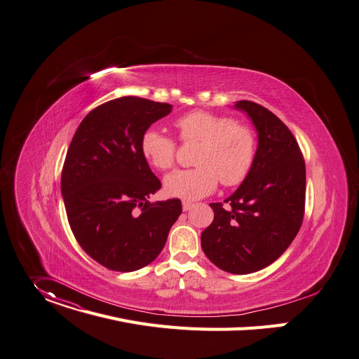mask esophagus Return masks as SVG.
Segmentation results:
<instances>
[{
	"instance_id": "34e87169",
	"label": "esophagus",
	"mask_w": 359,
	"mask_h": 359,
	"mask_svg": "<svg viewBox=\"0 0 359 359\" xmlns=\"http://www.w3.org/2000/svg\"><path fill=\"white\" fill-rule=\"evenodd\" d=\"M182 208H183V210H184V212H187V210H190V209L193 208V203H191V202H187V201H183Z\"/></svg>"
}]
</instances>
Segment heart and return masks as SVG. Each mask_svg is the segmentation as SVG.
Here are the masks:
<instances>
[{
    "mask_svg": "<svg viewBox=\"0 0 359 359\" xmlns=\"http://www.w3.org/2000/svg\"><path fill=\"white\" fill-rule=\"evenodd\" d=\"M183 142H198L193 169L175 170L165 177V191L183 201H198L210 194L219 183L236 186L249 175L257 142L255 132L238 124L229 116L196 110L182 116L175 123ZM140 150L146 161L157 170L173 166L176 143L172 137L147 128L140 137Z\"/></svg>",
    "mask_w": 359,
    "mask_h": 359,
    "instance_id": "heart-1",
    "label": "heart"
}]
</instances>
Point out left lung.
Returning <instances> with one entry per match:
<instances>
[{
    "mask_svg": "<svg viewBox=\"0 0 359 359\" xmlns=\"http://www.w3.org/2000/svg\"><path fill=\"white\" fill-rule=\"evenodd\" d=\"M257 133L255 163L233 194L210 203L215 217L202 232L205 255L219 269L246 275L264 269L298 235L305 209V161L290 130L268 109L236 102Z\"/></svg>",
    "mask_w": 359,
    "mask_h": 359,
    "instance_id": "obj_1",
    "label": "left lung"
}]
</instances>
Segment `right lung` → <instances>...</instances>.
Returning a JSON list of instances; mask_svg holds the SVG:
<instances>
[{
  "label": "right lung",
  "instance_id": "obj_1",
  "mask_svg": "<svg viewBox=\"0 0 359 359\" xmlns=\"http://www.w3.org/2000/svg\"><path fill=\"white\" fill-rule=\"evenodd\" d=\"M170 104L120 97L91 110L70 143L61 194L72 231L95 262L133 272L165 248L182 213L179 199L149 202L160 187L140 150V137Z\"/></svg>",
  "mask_w": 359,
  "mask_h": 359
}]
</instances>
